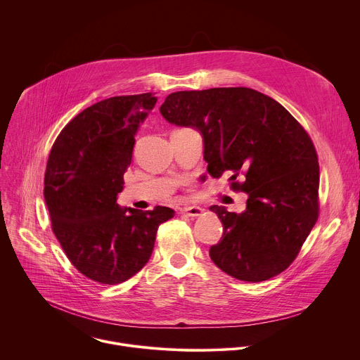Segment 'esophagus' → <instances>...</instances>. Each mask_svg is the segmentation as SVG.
Listing matches in <instances>:
<instances>
[{
    "label": "esophagus",
    "instance_id": "obj_1",
    "mask_svg": "<svg viewBox=\"0 0 360 360\" xmlns=\"http://www.w3.org/2000/svg\"><path fill=\"white\" fill-rule=\"evenodd\" d=\"M179 211H181V214H185V215L192 217V218L202 217L203 212H205V210L199 208V207H185V208H181Z\"/></svg>",
    "mask_w": 360,
    "mask_h": 360
}]
</instances>
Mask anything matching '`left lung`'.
Listing matches in <instances>:
<instances>
[{"mask_svg":"<svg viewBox=\"0 0 360 360\" xmlns=\"http://www.w3.org/2000/svg\"><path fill=\"white\" fill-rule=\"evenodd\" d=\"M160 111L199 131L210 175L232 172V188L248 195L240 214L210 208L224 225L210 249L214 264L245 282L283 272L319 215V164L307 132L278 101L245 86L172 92Z\"/></svg>","mask_w":360,"mask_h":360,"instance_id":"obj_1","label":"left lung"}]
</instances>
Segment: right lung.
<instances>
[{"label": "right lung", "instance_id": "obj_1", "mask_svg": "<svg viewBox=\"0 0 360 360\" xmlns=\"http://www.w3.org/2000/svg\"><path fill=\"white\" fill-rule=\"evenodd\" d=\"M157 104L152 94L112 96L71 120L46 162L44 199L67 258L86 278L117 285L150 258L167 207L121 208L118 193L132 161L135 134Z\"/></svg>", "mask_w": 360, "mask_h": 360}]
</instances>
